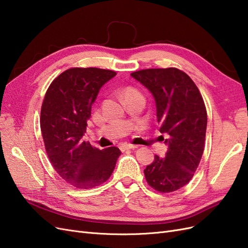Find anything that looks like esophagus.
Wrapping results in <instances>:
<instances>
[{
    "label": "esophagus",
    "mask_w": 248,
    "mask_h": 248,
    "mask_svg": "<svg viewBox=\"0 0 248 248\" xmlns=\"http://www.w3.org/2000/svg\"><path fill=\"white\" fill-rule=\"evenodd\" d=\"M137 148H138V146L130 145V144H123V145H121V147H120L121 151H125V150H128V149H137Z\"/></svg>",
    "instance_id": "34e87169"
}]
</instances>
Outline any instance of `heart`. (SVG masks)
<instances>
[{
    "label": "heart",
    "mask_w": 248,
    "mask_h": 248,
    "mask_svg": "<svg viewBox=\"0 0 248 248\" xmlns=\"http://www.w3.org/2000/svg\"><path fill=\"white\" fill-rule=\"evenodd\" d=\"M122 97L124 101L129 98H134V97H140V98H144V97H142V94L139 91V90L133 87L125 88L122 91Z\"/></svg>",
    "instance_id": "b5f03b06"
}]
</instances>
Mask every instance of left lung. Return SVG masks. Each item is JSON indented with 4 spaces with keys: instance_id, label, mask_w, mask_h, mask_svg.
I'll return each instance as SVG.
<instances>
[{
    "instance_id": "1",
    "label": "left lung",
    "mask_w": 248,
    "mask_h": 248,
    "mask_svg": "<svg viewBox=\"0 0 248 248\" xmlns=\"http://www.w3.org/2000/svg\"><path fill=\"white\" fill-rule=\"evenodd\" d=\"M130 76L152 93L159 131L170 136L164 140L169 146L166 157L155 155L144 170L147 182L159 192L178 190L192 179L204 152V100L193 80L174 67L144 69Z\"/></svg>"
}]
</instances>
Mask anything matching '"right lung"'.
I'll list each match as a JSON object with an SVG mask.
<instances>
[{"instance_id": "add662e5", "label": "right lung", "mask_w": 248, "mask_h": 248, "mask_svg": "<svg viewBox=\"0 0 248 248\" xmlns=\"http://www.w3.org/2000/svg\"><path fill=\"white\" fill-rule=\"evenodd\" d=\"M116 74L93 67L67 69L44 96L40 128L49 161L67 183L79 189L106 182L121 155L117 147L99 150L82 140L100 88Z\"/></svg>"}]
</instances>
